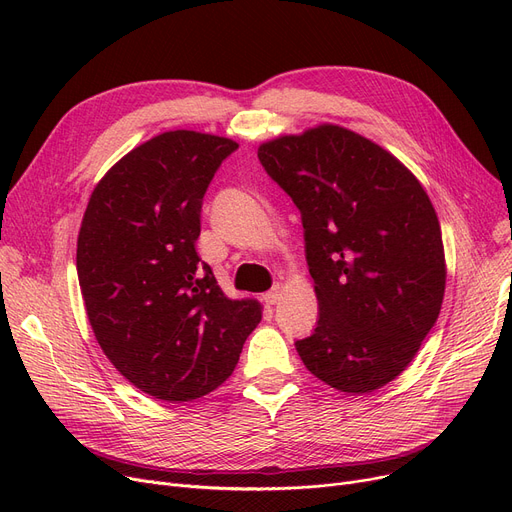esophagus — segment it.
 Returning a JSON list of instances; mask_svg holds the SVG:
<instances>
[{"label": "esophagus", "mask_w": 512, "mask_h": 512, "mask_svg": "<svg viewBox=\"0 0 512 512\" xmlns=\"http://www.w3.org/2000/svg\"><path fill=\"white\" fill-rule=\"evenodd\" d=\"M263 301H265L267 305H276V303L280 301V288H274V290H270V292H265V294H263Z\"/></svg>", "instance_id": "obj_1"}]
</instances>
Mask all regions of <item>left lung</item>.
I'll list each match as a JSON object with an SVG mask.
<instances>
[{"label":"left lung","mask_w":512,"mask_h":512,"mask_svg":"<svg viewBox=\"0 0 512 512\" xmlns=\"http://www.w3.org/2000/svg\"><path fill=\"white\" fill-rule=\"evenodd\" d=\"M257 155L305 228L319 319L294 342L299 357L340 392L386 386L444 299L442 230L425 188L390 151L336 124L261 143Z\"/></svg>","instance_id":"8db88e82"}]
</instances>
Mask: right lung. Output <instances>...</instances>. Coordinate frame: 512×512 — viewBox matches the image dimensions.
I'll return each mask as SVG.
<instances>
[{"label":"right lung","instance_id":"1","mask_svg":"<svg viewBox=\"0 0 512 512\" xmlns=\"http://www.w3.org/2000/svg\"><path fill=\"white\" fill-rule=\"evenodd\" d=\"M238 143L195 130L134 147L93 188L76 242L89 324L105 357L141 392L195 400L224 384L261 321L228 299L197 255L207 186Z\"/></svg>","mask_w":512,"mask_h":512}]
</instances>
